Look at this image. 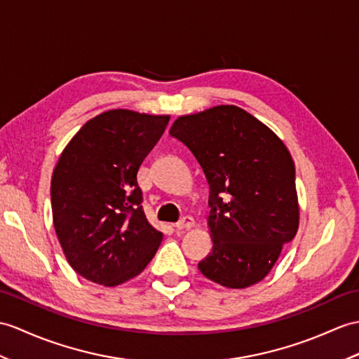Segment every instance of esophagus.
I'll return each mask as SVG.
<instances>
[{
	"instance_id": "esophagus-1",
	"label": "esophagus",
	"mask_w": 359,
	"mask_h": 359,
	"mask_svg": "<svg viewBox=\"0 0 359 359\" xmlns=\"http://www.w3.org/2000/svg\"><path fill=\"white\" fill-rule=\"evenodd\" d=\"M196 224V222H194V219L193 217H189V215H185V217H182L177 223H176V228L180 231V229H189V228H193Z\"/></svg>"
}]
</instances>
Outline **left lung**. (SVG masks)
<instances>
[{"label":"left lung","mask_w":359,"mask_h":359,"mask_svg":"<svg viewBox=\"0 0 359 359\" xmlns=\"http://www.w3.org/2000/svg\"><path fill=\"white\" fill-rule=\"evenodd\" d=\"M170 135L191 149L210 185L212 252L200 272L229 289L257 285L299 226L295 165L285 142L237 105L179 116Z\"/></svg>","instance_id":"1"}]
</instances>
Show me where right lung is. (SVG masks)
Instances as JSON below:
<instances>
[{"instance_id": "1", "label": "right lung", "mask_w": 359, "mask_h": 359, "mask_svg": "<svg viewBox=\"0 0 359 359\" xmlns=\"http://www.w3.org/2000/svg\"><path fill=\"white\" fill-rule=\"evenodd\" d=\"M168 114L116 108L95 116L67 144L50 183L56 237L72 269L118 286L151 262L163 234L142 210L137 171Z\"/></svg>"}]
</instances>
